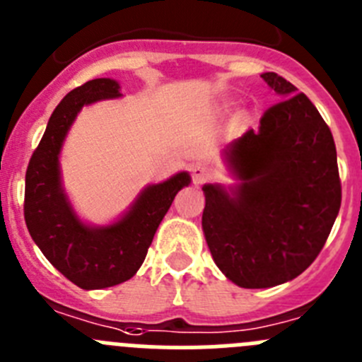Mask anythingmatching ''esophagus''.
Returning a JSON list of instances; mask_svg holds the SVG:
<instances>
[{"instance_id": "1", "label": "esophagus", "mask_w": 362, "mask_h": 362, "mask_svg": "<svg viewBox=\"0 0 362 362\" xmlns=\"http://www.w3.org/2000/svg\"><path fill=\"white\" fill-rule=\"evenodd\" d=\"M191 173H192V180H194V184H204V182H207L209 177H211V170L204 164L194 165Z\"/></svg>"}]
</instances>
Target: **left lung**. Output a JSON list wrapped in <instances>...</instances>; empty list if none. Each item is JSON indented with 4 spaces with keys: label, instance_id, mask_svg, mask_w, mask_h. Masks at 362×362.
<instances>
[{
    "label": "left lung",
    "instance_id": "8db88e82",
    "mask_svg": "<svg viewBox=\"0 0 362 362\" xmlns=\"http://www.w3.org/2000/svg\"><path fill=\"white\" fill-rule=\"evenodd\" d=\"M280 101L225 150L239 184L204 185L205 239L218 268L246 289L296 279L318 257L341 207L336 144L318 109L276 73Z\"/></svg>",
    "mask_w": 362,
    "mask_h": 362
}]
</instances>
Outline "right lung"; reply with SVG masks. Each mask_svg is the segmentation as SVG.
Masks as SVG:
<instances>
[{
  "instance_id": "obj_1",
  "label": "right lung",
  "mask_w": 362,
  "mask_h": 362,
  "mask_svg": "<svg viewBox=\"0 0 362 362\" xmlns=\"http://www.w3.org/2000/svg\"><path fill=\"white\" fill-rule=\"evenodd\" d=\"M117 96L119 83L110 78L90 80L66 94L26 170L25 221L30 235L44 257L82 289L110 288L132 279L177 192L191 182L182 171L162 184L148 185L130 211L107 227L80 221L60 182V148L83 105Z\"/></svg>"
}]
</instances>
